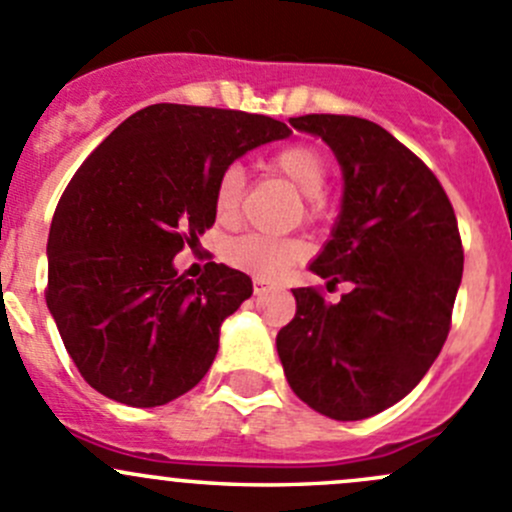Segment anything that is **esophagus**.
<instances>
[{
  "label": "esophagus",
  "instance_id": "34e87169",
  "mask_svg": "<svg viewBox=\"0 0 512 512\" xmlns=\"http://www.w3.org/2000/svg\"><path fill=\"white\" fill-rule=\"evenodd\" d=\"M268 291H273V283L263 281V278H254V293L256 295H263V293H268Z\"/></svg>",
  "mask_w": 512,
  "mask_h": 512
}]
</instances>
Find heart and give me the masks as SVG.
<instances>
[{
  "label": "heart",
  "mask_w": 512,
  "mask_h": 512,
  "mask_svg": "<svg viewBox=\"0 0 512 512\" xmlns=\"http://www.w3.org/2000/svg\"><path fill=\"white\" fill-rule=\"evenodd\" d=\"M276 175L293 184L305 197V209L315 214L320 209V194L328 187V162L313 145H288L273 152L268 160ZM244 167L229 165L221 172L217 189H214V212L221 224H234L241 212L244 197ZM303 256V244L293 239H271L261 234L236 236L226 246V258L244 271L256 273L261 278H276L286 273L298 258Z\"/></svg>",
  "instance_id": "heart-1"
}]
</instances>
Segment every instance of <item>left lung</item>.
Instances as JSON below:
<instances>
[{"label": "left lung", "mask_w": 512, "mask_h": 512, "mask_svg": "<svg viewBox=\"0 0 512 512\" xmlns=\"http://www.w3.org/2000/svg\"><path fill=\"white\" fill-rule=\"evenodd\" d=\"M291 125L340 162V214L310 271L352 291L328 303L293 288L278 357L315 412L367 419L407 397L444 347L463 273L456 214L434 172L372 120L300 115Z\"/></svg>", "instance_id": "obj_1"}]
</instances>
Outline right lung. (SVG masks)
<instances>
[{
    "label": "right lung",
    "instance_id": "add662e5",
    "mask_svg": "<svg viewBox=\"0 0 512 512\" xmlns=\"http://www.w3.org/2000/svg\"><path fill=\"white\" fill-rule=\"evenodd\" d=\"M288 135L266 115L157 103L123 120L78 167L51 221L46 305L96 392L160 407L209 372L221 323L254 286L224 263L189 281L175 256L217 219L221 172Z\"/></svg>",
    "mask_w": 512,
    "mask_h": 512
}]
</instances>
